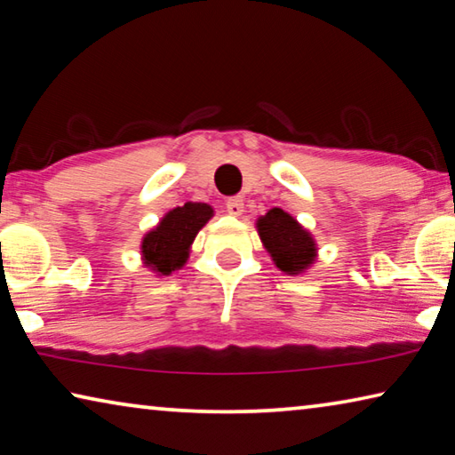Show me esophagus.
<instances>
[{"label":"esophagus","instance_id":"esophagus-1","mask_svg":"<svg viewBox=\"0 0 455 455\" xmlns=\"http://www.w3.org/2000/svg\"><path fill=\"white\" fill-rule=\"evenodd\" d=\"M227 212L233 214V217H241L244 212V200L241 196H230L227 200Z\"/></svg>","mask_w":455,"mask_h":455}]
</instances>
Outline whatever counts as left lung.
Instances as JSON below:
<instances>
[{
  "instance_id": "left-lung-1",
  "label": "left lung",
  "mask_w": 455,
  "mask_h": 455,
  "mask_svg": "<svg viewBox=\"0 0 455 455\" xmlns=\"http://www.w3.org/2000/svg\"><path fill=\"white\" fill-rule=\"evenodd\" d=\"M259 236L275 265L287 275H299L313 265L317 246L313 236L283 209H271L257 220Z\"/></svg>"
}]
</instances>
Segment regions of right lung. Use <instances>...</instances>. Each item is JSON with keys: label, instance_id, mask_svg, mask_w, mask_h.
<instances>
[{"label": "right lung", "instance_id": "right-lung-1", "mask_svg": "<svg viewBox=\"0 0 455 455\" xmlns=\"http://www.w3.org/2000/svg\"><path fill=\"white\" fill-rule=\"evenodd\" d=\"M212 209L204 203L176 206L142 238V259L158 275H171L188 259L190 244L209 219Z\"/></svg>", "mask_w": 455, "mask_h": 455}]
</instances>
